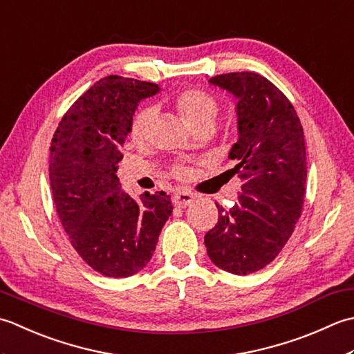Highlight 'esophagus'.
Returning a JSON list of instances; mask_svg holds the SVG:
<instances>
[{"mask_svg":"<svg viewBox=\"0 0 354 354\" xmlns=\"http://www.w3.org/2000/svg\"><path fill=\"white\" fill-rule=\"evenodd\" d=\"M194 200H196V196H194L192 192L177 191L174 194V205L178 207H186L187 205H191Z\"/></svg>","mask_w":354,"mask_h":354,"instance_id":"esophagus-1","label":"esophagus"}]
</instances>
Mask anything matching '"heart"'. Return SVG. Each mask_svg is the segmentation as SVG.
Segmentation results:
<instances>
[{
    "mask_svg": "<svg viewBox=\"0 0 354 354\" xmlns=\"http://www.w3.org/2000/svg\"><path fill=\"white\" fill-rule=\"evenodd\" d=\"M174 105L177 111L182 114L183 119L189 124L194 129L203 125H211L218 111V104L212 95L200 88H186L180 91L174 97ZM154 119V108L143 106L131 119L129 125V136L134 142L145 140L148 136L151 122ZM174 176L183 177L186 171L182 167L174 168Z\"/></svg>",
    "mask_w": 354,
    "mask_h": 354,
    "instance_id": "obj_1",
    "label": "heart"
}]
</instances>
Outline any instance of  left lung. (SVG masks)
I'll list each match as a JSON object with an SVG mask.
<instances>
[{
    "instance_id": "1",
    "label": "left lung",
    "mask_w": 354,
    "mask_h": 354,
    "mask_svg": "<svg viewBox=\"0 0 354 354\" xmlns=\"http://www.w3.org/2000/svg\"><path fill=\"white\" fill-rule=\"evenodd\" d=\"M238 99V142L230 169L241 194L230 209L218 203V221L205 235L211 261L234 275H248L275 259L301 217L307 158L301 120L290 100L269 79L235 71L209 79Z\"/></svg>"
}]
</instances>
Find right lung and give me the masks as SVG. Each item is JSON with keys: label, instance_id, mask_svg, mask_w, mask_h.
<instances>
[{"label": "right lung", "instance_id": "obj_1", "mask_svg": "<svg viewBox=\"0 0 354 354\" xmlns=\"http://www.w3.org/2000/svg\"><path fill=\"white\" fill-rule=\"evenodd\" d=\"M153 82L111 75L90 86L57 125L50 147V185L71 246L91 269L111 278L142 270L172 212L163 191L139 201L116 176L137 104Z\"/></svg>", "mask_w": 354, "mask_h": 354}]
</instances>
